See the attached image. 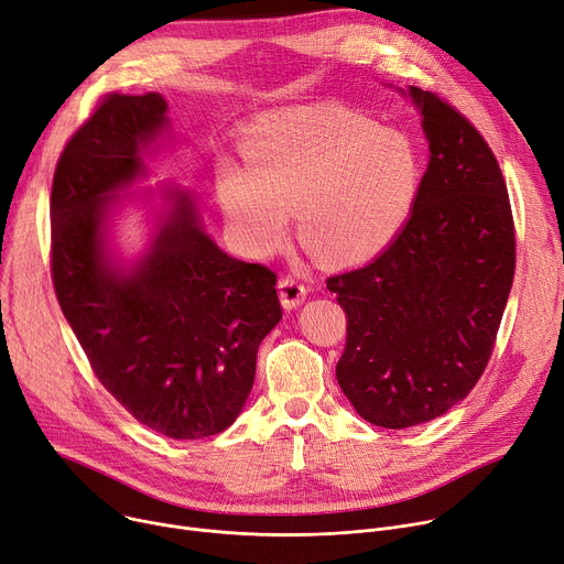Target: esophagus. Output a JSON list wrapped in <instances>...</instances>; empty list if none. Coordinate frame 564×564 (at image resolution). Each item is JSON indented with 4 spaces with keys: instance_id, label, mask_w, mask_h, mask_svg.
<instances>
[{
    "instance_id": "esophagus-1",
    "label": "esophagus",
    "mask_w": 564,
    "mask_h": 564,
    "mask_svg": "<svg viewBox=\"0 0 564 564\" xmlns=\"http://www.w3.org/2000/svg\"><path fill=\"white\" fill-rule=\"evenodd\" d=\"M279 294H281V304L285 308H296L304 304V299L308 294V288L304 281H299L296 276H281L279 281Z\"/></svg>"
}]
</instances>
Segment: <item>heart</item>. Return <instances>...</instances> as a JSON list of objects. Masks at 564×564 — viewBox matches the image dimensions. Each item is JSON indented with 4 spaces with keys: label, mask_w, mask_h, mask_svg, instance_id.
<instances>
[{
    "label": "heart",
    "mask_w": 564,
    "mask_h": 564,
    "mask_svg": "<svg viewBox=\"0 0 564 564\" xmlns=\"http://www.w3.org/2000/svg\"><path fill=\"white\" fill-rule=\"evenodd\" d=\"M245 165L224 161L217 197L236 238L272 253L294 210L299 238L326 262L379 253L420 195L422 159L399 129L337 104L265 112L242 133Z\"/></svg>",
    "instance_id": "b5f03b06"
}]
</instances>
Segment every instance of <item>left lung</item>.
Wrapping results in <instances>:
<instances>
[{
  "mask_svg": "<svg viewBox=\"0 0 564 564\" xmlns=\"http://www.w3.org/2000/svg\"><path fill=\"white\" fill-rule=\"evenodd\" d=\"M422 108L429 170L405 227L326 288L347 313L335 377L360 417L408 429L465 399L492 358L514 279V219L490 144L435 93Z\"/></svg>",
  "mask_w": 564,
  "mask_h": 564,
  "instance_id": "left-lung-1",
  "label": "left lung"
}]
</instances>
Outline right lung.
Segmentation results:
<instances>
[{"instance_id": "obj_1", "label": "right lung", "mask_w": 564, "mask_h": 564, "mask_svg": "<svg viewBox=\"0 0 564 564\" xmlns=\"http://www.w3.org/2000/svg\"><path fill=\"white\" fill-rule=\"evenodd\" d=\"M165 110L156 93H108L69 135L52 181L50 262L61 311L99 383L140 424L202 440L240 415L258 345L283 313L276 272L224 253L181 193L135 272L106 265V193L142 172L140 152Z\"/></svg>"}]
</instances>
